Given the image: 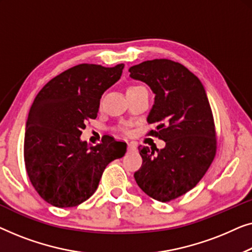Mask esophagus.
<instances>
[{
  "mask_svg": "<svg viewBox=\"0 0 252 252\" xmlns=\"http://www.w3.org/2000/svg\"><path fill=\"white\" fill-rule=\"evenodd\" d=\"M137 148V144L133 143V141H131V143H127V150L129 151H133Z\"/></svg>",
  "mask_w": 252,
  "mask_h": 252,
  "instance_id": "1",
  "label": "esophagus"
}]
</instances>
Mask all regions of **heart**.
<instances>
[{
  "instance_id": "b5f03b06",
  "label": "heart",
  "mask_w": 252,
  "mask_h": 252,
  "mask_svg": "<svg viewBox=\"0 0 252 252\" xmlns=\"http://www.w3.org/2000/svg\"><path fill=\"white\" fill-rule=\"evenodd\" d=\"M137 87H140V86H130L129 88H127V90L133 89V88H137ZM121 130L123 131V132H127V126H121Z\"/></svg>"
}]
</instances>
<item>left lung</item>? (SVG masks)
<instances>
[{"label": "left lung", "mask_w": 252, "mask_h": 252, "mask_svg": "<svg viewBox=\"0 0 252 252\" xmlns=\"http://www.w3.org/2000/svg\"><path fill=\"white\" fill-rule=\"evenodd\" d=\"M129 72L155 94L147 122L157 130L148 134L165 141L162 150L139 147L143 164L134 179L154 200L172 201L197 185L216 157L217 137L207 94L192 72L169 59L147 60Z\"/></svg>", "instance_id": "1"}]
</instances>
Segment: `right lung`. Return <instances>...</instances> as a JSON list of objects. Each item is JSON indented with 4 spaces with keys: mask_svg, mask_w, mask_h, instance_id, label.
Listing matches in <instances>:
<instances>
[{
    "mask_svg": "<svg viewBox=\"0 0 252 252\" xmlns=\"http://www.w3.org/2000/svg\"><path fill=\"white\" fill-rule=\"evenodd\" d=\"M123 67L80 63L49 81L35 97L25 130L24 160L32 185L48 203L72 208L87 201L106 166L126 154V144L114 137L91 147L80 139Z\"/></svg>",
    "mask_w": 252,
    "mask_h": 252,
    "instance_id": "obj_1",
    "label": "right lung"
}]
</instances>
